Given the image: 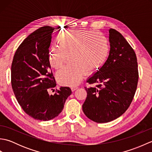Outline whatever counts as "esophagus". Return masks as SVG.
I'll return each mask as SVG.
<instances>
[{"label": "esophagus", "mask_w": 152, "mask_h": 152, "mask_svg": "<svg viewBox=\"0 0 152 152\" xmlns=\"http://www.w3.org/2000/svg\"><path fill=\"white\" fill-rule=\"evenodd\" d=\"M78 88V86H72V88H71V89H72V91H75V90H76Z\"/></svg>", "instance_id": "1"}]
</instances>
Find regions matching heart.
I'll list each match as a JSON object with an SVG mask.
<instances>
[{"mask_svg": "<svg viewBox=\"0 0 152 152\" xmlns=\"http://www.w3.org/2000/svg\"><path fill=\"white\" fill-rule=\"evenodd\" d=\"M59 46L51 47L50 63L54 69H61L69 57V64L56 74L61 84H78L85 72L91 73L104 63L109 52L108 39L91 30L66 32L58 37Z\"/></svg>", "mask_w": 152, "mask_h": 152, "instance_id": "1", "label": "heart"}]
</instances>
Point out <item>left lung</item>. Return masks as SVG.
Segmentation results:
<instances>
[{"mask_svg": "<svg viewBox=\"0 0 152 152\" xmlns=\"http://www.w3.org/2000/svg\"><path fill=\"white\" fill-rule=\"evenodd\" d=\"M109 56L101 69L87 82V98L83 112L96 123L110 122L129 107L136 92L138 70L134 50L120 33L109 30Z\"/></svg>", "mask_w": 152, "mask_h": 152, "instance_id": "8db88e82", "label": "left lung"}]
</instances>
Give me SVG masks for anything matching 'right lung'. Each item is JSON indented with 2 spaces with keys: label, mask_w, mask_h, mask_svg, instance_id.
<instances>
[{
  "label": "right lung",
  "mask_w": 152,
  "mask_h": 152,
  "mask_svg": "<svg viewBox=\"0 0 152 152\" xmlns=\"http://www.w3.org/2000/svg\"><path fill=\"white\" fill-rule=\"evenodd\" d=\"M54 27L44 26L34 31L16 50L11 67L13 91L24 112L37 120L49 121L62 112L72 93L69 87L56 86L49 59Z\"/></svg>",
  "instance_id": "obj_1"
}]
</instances>
